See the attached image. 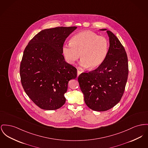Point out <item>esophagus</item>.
Masks as SVG:
<instances>
[{
	"label": "esophagus",
	"instance_id": "obj_1",
	"mask_svg": "<svg viewBox=\"0 0 148 148\" xmlns=\"http://www.w3.org/2000/svg\"><path fill=\"white\" fill-rule=\"evenodd\" d=\"M81 73H82V71H80V70H78V71H77V76L78 77L79 75Z\"/></svg>",
	"mask_w": 148,
	"mask_h": 148
}]
</instances>
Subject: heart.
I'll use <instances>...</instances> for the list:
<instances>
[{"label": "heart", "instance_id": "heart-1", "mask_svg": "<svg viewBox=\"0 0 148 148\" xmlns=\"http://www.w3.org/2000/svg\"><path fill=\"white\" fill-rule=\"evenodd\" d=\"M108 49L109 42L106 37L92 31H84L74 35L70 40V44H64L62 51L70 64L77 61L80 55V66L93 69L103 63Z\"/></svg>", "mask_w": 148, "mask_h": 148}]
</instances>
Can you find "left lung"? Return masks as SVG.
I'll list each match as a JSON object with an SVG mask.
<instances>
[{"mask_svg": "<svg viewBox=\"0 0 148 148\" xmlns=\"http://www.w3.org/2000/svg\"><path fill=\"white\" fill-rule=\"evenodd\" d=\"M110 46L103 63L97 69L78 78L84 102L93 111H105L117 104L123 96L129 67L125 50L117 37L107 29Z\"/></svg>", "mask_w": 148, "mask_h": 148, "instance_id": "obj_1", "label": "left lung"}]
</instances>
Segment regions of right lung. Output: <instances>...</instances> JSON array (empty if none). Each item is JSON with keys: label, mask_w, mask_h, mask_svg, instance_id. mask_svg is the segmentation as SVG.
Masks as SVG:
<instances>
[{"label": "right lung", "mask_w": 148, "mask_h": 148, "mask_svg": "<svg viewBox=\"0 0 148 148\" xmlns=\"http://www.w3.org/2000/svg\"><path fill=\"white\" fill-rule=\"evenodd\" d=\"M77 27H59L41 31L25 48L20 65L23 88L41 109L55 110L66 101L64 94L77 69L65 61L62 47Z\"/></svg>", "instance_id": "1"}]
</instances>
